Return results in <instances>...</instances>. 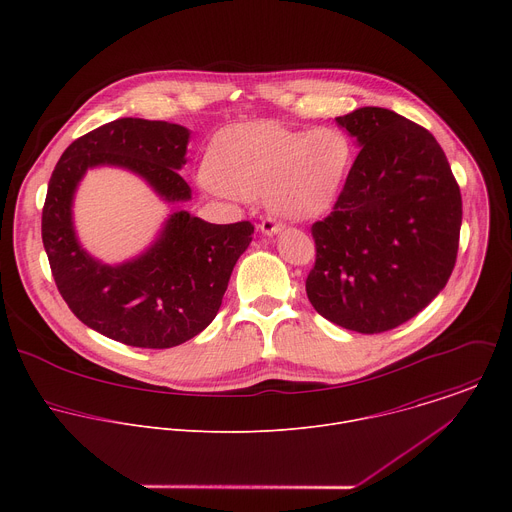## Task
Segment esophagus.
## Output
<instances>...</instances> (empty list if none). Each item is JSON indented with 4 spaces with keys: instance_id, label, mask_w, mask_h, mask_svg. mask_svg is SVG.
Instances as JSON below:
<instances>
[{
    "instance_id": "1",
    "label": "esophagus",
    "mask_w": 512,
    "mask_h": 512,
    "mask_svg": "<svg viewBox=\"0 0 512 512\" xmlns=\"http://www.w3.org/2000/svg\"><path fill=\"white\" fill-rule=\"evenodd\" d=\"M283 229H285V225H283V223H277L275 218H263V221L259 223V231H261L263 235H269V237L281 233Z\"/></svg>"
}]
</instances>
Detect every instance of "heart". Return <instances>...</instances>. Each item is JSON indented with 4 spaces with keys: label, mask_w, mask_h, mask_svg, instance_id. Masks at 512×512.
I'll return each instance as SVG.
<instances>
[{
    "label": "heart",
    "mask_w": 512,
    "mask_h": 512,
    "mask_svg": "<svg viewBox=\"0 0 512 512\" xmlns=\"http://www.w3.org/2000/svg\"><path fill=\"white\" fill-rule=\"evenodd\" d=\"M354 145L338 127L289 129L251 123L225 129L210 143L204 174L225 194L265 198L287 218L326 212L350 170Z\"/></svg>",
    "instance_id": "obj_1"
}]
</instances>
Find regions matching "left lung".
<instances>
[{
  "instance_id": "obj_1",
  "label": "left lung",
  "mask_w": 512,
  "mask_h": 512,
  "mask_svg": "<svg viewBox=\"0 0 512 512\" xmlns=\"http://www.w3.org/2000/svg\"><path fill=\"white\" fill-rule=\"evenodd\" d=\"M336 123L360 152L332 212L312 225L306 294L346 330L387 332L446 287L462 227L460 186L435 137L395 111L360 107Z\"/></svg>"
}]
</instances>
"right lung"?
Wrapping results in <instances>:
<instances>
[{
	"label": "right lung",
	"instance_id": "1",
	"mask_svg": "<svg viewBox=\"0 0 512 512\" xmlns=\"http://www.w3.org/2000/svg\"><path fill=\"white\" fill-rule=\"evenodd\" d=\"M190 131L168 121L123 117L72 141L42 208V243L60 296L83 324L137 348H172L200 334L223 304L233 267L253 239L249 221L210 225L188 210L170 214L152 247L107 265L79 243L72 200L89 168L117 166L180 204L192 190L178 170Z\"/></svg>",
	"mask_w": 512,
	"mask_h": 512
}]
</instances>
